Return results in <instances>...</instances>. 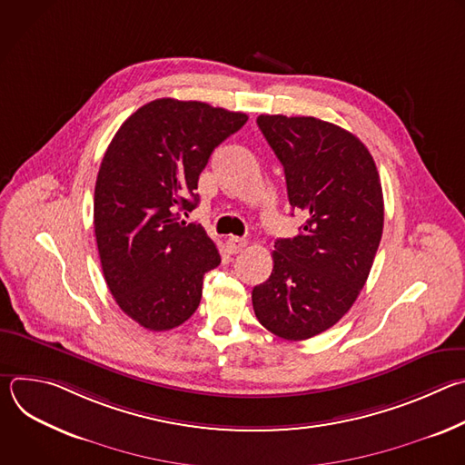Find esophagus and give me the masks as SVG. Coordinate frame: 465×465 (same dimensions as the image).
<instances>
[{
	"mask_svg": "<svg viewBox=\"0 0 465 465\" xmlns=\"http://www.w3.org/2000/svg\"><path fill=\"white\" fill-rule=\"evenodd\" d=\"M246 246V241L241 237H228L226 239V252L228 253H239Z\"/></svg>",
	"mask_w": 465,
	"mask_h": 465,
	"instance_id": "obj_1",
	"label": "esophagus"
}]
</instances>
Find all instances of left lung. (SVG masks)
Segmentation results:
<instances>
[{"mask_svg":"<svg viewBox=\"0 0 465 465\" xmlns=\"http://www.w3.org/2000/svg\"><path fill=\"white\" fill-rule=\"evenodd\" d=\"M257 124L307 221L276 241L272 274L253 287L252 303L271 333L305 341L333 327L368 280L384 224L381 178L366 145L333 123L262 114Z\"/></svg>","mask_w":465,"mask_h":465,"instance_id":"1","label":"left lung"}]
</instances>
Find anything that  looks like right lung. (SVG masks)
<instances>
[{
    "instance_id": "add662e5",
    "label": "right lung",
    "mask_w": 465,
    "mask_h": 465,
    "mask_svg": "<svg viewBox=\"0 0 465 465\" xmlns=\"http://www.w3.org/2000/svg\"><path fill=\"white\" fill-rule=\"evenodd\" d=\"M248 115L201 101L156 99L115 132L99 167L94 228L106 285L124 314L151 331L183 323L221 255L201 224L198 176Z\"/></svg>"
}]
</instances>
